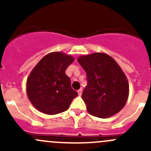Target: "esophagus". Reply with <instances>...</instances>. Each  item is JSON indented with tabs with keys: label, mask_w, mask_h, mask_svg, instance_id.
I'll return each instance as SVG.
<instances>
[{
	"label": "esophagus",
	"mask_w": 151,
	"mask_h": 151,
	"mask_svg": "<svg viewBox=\"0 0 151 151\" xmlns=\"http://www.w3.org/2000/svg\"><path fill=\"white\" fill-rule=\"evenodd\" d=\"M77 93H78V95L80 96L82 95V93H83V90H82V88H80V90H78V91H77Z\"/></svg>",
	"instance_id": "34e87169"
}]
</instances>
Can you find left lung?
Returning a JSON list of instances; mask_svg holds the SVG:
<instances>
[{
  "instance_id": "8db88e82",
  "label": "left lung",
  "mask_w": 151,
  "mask_h": 151,
  "mask_svg": "<svg viewBox=\"0 0 151 151\" xmlns=\"http://www.w3.org/2000/svg\"><path fill=\"white\" fill-rule=\"evenodd\" d=\"M77 60L87 74L82 98L88 113L107 118L120 112L128 100L129 85L117 62L103 52L81 55Z\"/></svg>"
}]
</instances>
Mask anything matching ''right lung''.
<instances>
[{"instance_id": "right-lung-1", "label": "right lung", "mask_w": 151, "mask_h": 151, "mask_svg": "<svg viewBox=\"0 0 151 151\" xmlns=\"http://www.w3.org/2000/svg\"><path fill=\"white\" fill-rule=\"evenodd\" d=\"M74 60L71 55L54 52L44 56L29 74L26 91L29 101L37 110L47 115H56L67 110L78 96L66 74Z\"/></svg>"}]
</instances>
